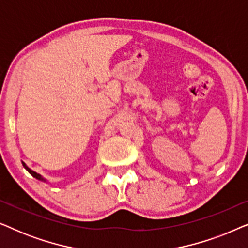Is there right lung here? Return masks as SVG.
<instances>
[{"instance_id":"add662e5","label":"right lung","mask_w":248,"mask_h":248,"mask_svg":"<svg viewBox=\"0 0 248 248\" xmlns=\"http://www.w3.org/2000/svg\"><path fill=\"white\" fill-rule=\"evenodd\" d=\"M22 165H23V167H25V168L27 169V170H28V171H29V174H31V175L33 176V177H36L37 179H40V181H44V178L42 177V176H40L39 174H37V172H35V171H33V170H31V169H30V168H28V167H27V166H26V164H25V162H22Z\"/></svg>"}]
</instances>
